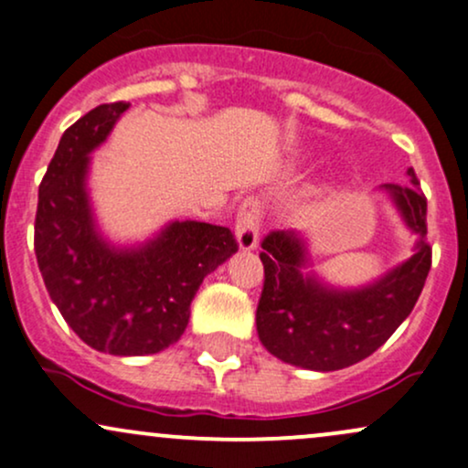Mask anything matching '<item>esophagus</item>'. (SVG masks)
Instances as JSON below:
<instances>
[{"instance_id": "1", "label": "esophagus", "mask_w": 468, "mask_h": 468, "mask_svg": "<svg viewBox=\"0 0 468 468\" xmlns=\"http://www.w3.org/2000/svg\"><path fill=\"white\" fill-rule=\"evenodd\" d=\"M258 232H261V201L245 199L236 214V243L239 250H256Z\"/></svg>"}]
</instances>
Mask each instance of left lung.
<instances>
[{"instance_id": "left-lung-1", "label": "left lung", "mask_w": 468, "mask_h": 468, "mask_svg": "<svg viewBox=\"0 0 468 468\" xmlns=\"http://www.w3.org/2000/svg\"><path fill=\"white\" fill-rule=\"evenodd\" d=\"M408 186L383 184L405 225L416 234L414 254L375 282L337 289L309 271L306 240L293 229H278L262 240L265 287L256 309V331L280 361L304 370H342L370 356L388 342L414 309L427 273V199L414 168Z\"/></svg>"}]
</instances>
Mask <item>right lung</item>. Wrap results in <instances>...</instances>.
<instances>
[{
	"label": "right lung",
	"mask_w": 468,
	"mask_h": 468,
	"mask_svg": "<svg viewBox=\"0 0 468 468\" xmlns=\"http://www.w3.org/2000/svg\"><path fill=\"white\" fill-rule=\"evenodd\" d=\"M129 107L101 104L65 131L38 186L35 221L49 298L82 342L115 356L155 355L177 342L203 278L239 250L228 228L201 221H173L133 247L101 234L87 192L90 153Z\"/></svg>",
	"instance_id": "1"
}]
</instances>
